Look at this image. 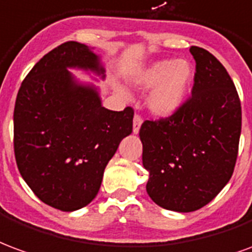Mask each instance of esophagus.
Returning a JSON list of instances; mask_svg holds the SVG:
<instances>
[{
  "label": "esophagus",
  "instance_id": "1",
  "mask_svg": "<svg viewBox=\"0 0 252 252\" xmlns=\"http://www.w3.org/2000/svg\"><path fill=\"white\" fill-rule=\"evenodd\" d=\"M141 125H142V117L138 115V114H135L134 115V119H133V131L135 134L138 133L139 128H141Z\"/></svg>",
  "mask_w": 252,
  "mask_h": 252
}]
</instances>
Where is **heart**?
<instances>
[{"label": "heart", "mask_w": 252, "mask_h": 252, "mask_svg": "<svg viewBox=\"0 0 252 252\" xmlns=\"http://www.w3.org/2000/svg\"><path fill=\"white\" fill-rule=\"evenodd\" d=\"M193 80V68L187 60H158L142 69L134 83L152 88L148 95V107L157 115H170L184 102ZM121 95H126L117 86Z\"/></svg>", "instance_id": "obj_1"}]
</instances>
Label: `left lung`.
I'll return each instance as SVG.
<instances>
[{
	"label": "left lung",
	"instance_id": "obj_1",
	"mask_svg": "<svg viewBox=\"0 0 252 252\" xmlns=\"http://www.w3.org/2000/svg\"><path fill=\"white\" fill-rule=\"evenodd\" d=\"M192 96L168 118L145 121L139 137L146 192L169 211L192 212L218 196L234 173L242 107L232 79L212 53L190 47Z\"/></svg>",
	"mask_w": 252,
	"mask_h": 252
}]
</instances>
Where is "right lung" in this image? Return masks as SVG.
Returning a JSON list of instances; mask_svg holds the SVG:
<instances>
[{
  "label": "right lung",
  "mask_w": 252,
  "mask_h": 252,
  "mask_svg": "<svg viewBox=\"0 0 252 252\" xmlns=\"http://www.w3.org/2000/svg\"><path fill=\"white\" fill-rule=\"evenodd\" d=\"M67 68L104 73L98 56L78 41L43 56L18 90L13 144L18 170L33 193L71 212L98 194L106 165L133 131L134 110L104 108L96 88L78 83Z\"/></svg>",
  "instance_id": "add662e5"
}]
</instances>
